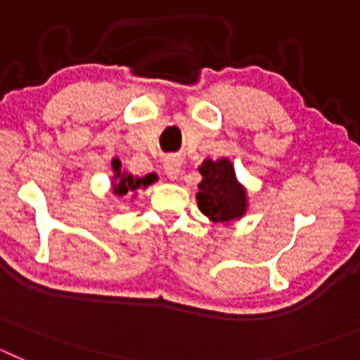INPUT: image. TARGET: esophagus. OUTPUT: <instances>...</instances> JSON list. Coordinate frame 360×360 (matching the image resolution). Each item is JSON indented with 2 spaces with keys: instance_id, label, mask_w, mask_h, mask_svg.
Wrapping results in <instances>:
<instances>
[{
  "instance_id": "obj_1",
  "label": "esophagus",
  "mask_w": 360,
  "mask_h": 360,
  "mask_svg": "<svg viewBox=\"0 0 360 360\" xmlns=\"http://www.w3.org/2000/svg\"><path fill=\"white\" fill-rule=\"evenodd\" d=\"M165 174L171 178V180H176L178 174H180V169H182V162L178 157H167L165 158Z\"/></svg>"
}]
</instances>
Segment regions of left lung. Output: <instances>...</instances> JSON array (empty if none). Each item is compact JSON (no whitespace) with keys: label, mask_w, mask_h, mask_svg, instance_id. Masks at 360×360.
I'll use <instances>...</instances> for the list:
<instances>
[{"label":"left lung","mask_w":360,"mask_h":360,"mask_svg":"<svg viewBox=\"0 0 360 360\" xmlns=\"http://www.w3.org/2000/svg\"><path fill=\"white\" fill-rule=\"evenodd\" d=\"M198 209L214 224H231L247 212V189L236 180L234 165L229 158L205 160L198 167Z\"/></svg>","instance_id":"left-lung-1"}]
</instances>
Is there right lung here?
Instances as JSON below:
<instances>
[{
    "label": "right lung",
    "instance_id": "right-lung-1",
    "mask_svg": "<svg viewBox=\"0 0 360 360\" xmlns=\"http://www.w3.org/2000/svg\"><path fill=\"white\" fill-rule=\"evenodd\" d=\"M120 160L119 158H113L111 160V169H113V182H111V187H113V195L117 196H126V195H131L135 193L139 187H148L151 186L155 180H157V174H146V176L139 178V176H133L129 173H124L120 169Z\"/></svg>",
    "mask_w": 360,
    "mask_h": 360
}]
</instances>
